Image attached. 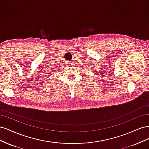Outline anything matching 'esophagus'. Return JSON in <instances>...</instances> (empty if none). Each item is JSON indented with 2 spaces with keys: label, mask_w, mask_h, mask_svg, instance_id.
I'll list each match as a JSON object with an SVG mask.
<instances>
[{
  "label": "esophagus",
  "mask_w": 149,
  "mask_h": 149,
  "mask_svg": "<svg viewBox=\"0 0 149 149\" xmlns=\"http://www.w3.org/2000/svg\"><path fill=\"white\" fill-rule=\"evenodd\" d=\"M70 64H71V63H70V61H68V62H67V65L69 66Z\"/></svg>",
  "instance_id": "obj_1"
}]
</instances>
